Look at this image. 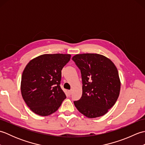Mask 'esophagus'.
<instances>
[{
    "mask_svg": "<svg viewBox=\"0 0 145 145\" xmlns=\"http://www.w3.org/2000/svg\"><path fill=\"white\" fill-rule=\"evenodd\" d=\"M69 94L70 95L72 94V90H70L69 91Z\"/></svg>",
    "mask_w": 145,
    "mask_h": 145,
    "instance_id": "obj_1",
    "label": "esophagus"
}]
</instances>
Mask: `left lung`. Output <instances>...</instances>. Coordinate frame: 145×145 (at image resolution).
<instances>
[{
    "label": "left lung",
    "instance_id": "8db88e82",
    "mask_svg": "<svg viewBox=\"0 0 145 145\" xmlns=\"http://www.w3.org/2000/svg\"><path fill=\"white\" fill-rule=\"evenodd\" d=\"M82 79V95L74 105L90 118L101 116L108 112L118 99L121 82L112 61L97 54H77L72 57Z\"/></svg>",
    "mask_w": 145,
    "mask_h": 145
}]
</instances>
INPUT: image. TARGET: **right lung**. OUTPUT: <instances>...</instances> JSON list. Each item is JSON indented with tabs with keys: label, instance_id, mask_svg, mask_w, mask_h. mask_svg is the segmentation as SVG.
<instances>
[{
	"label": "right lung",
	"instance_id": "1",
	"mask_svg": "<svg viewBox=\"0 0 145 145\" xmlns=\"http://www.w3.org/2000/svg\"><path fill=\"white\" fill-rule=\"evenodd\" d=\"M70 58V54H44L30 60L24 69L20 85L22 96L37 115H51L66 98L60 84L61 70Z\"/></svg>",
	"mask_w": 145,
	"mask_h": 145
}]
</instances>
